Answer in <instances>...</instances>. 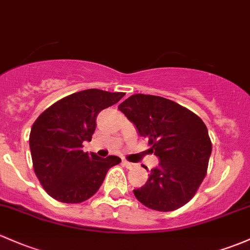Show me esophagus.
Returning <instances> with one entry per match:
<instances>
[{
  "mask_svg": "<svg viewBox=\"0 0 250 250\" xmlns=\"http://www.w3.org/2000/svg\"><path fill=\"white\" fill-rule=\"evenodd\" d=\"M123 163H124V166L127 169H133L137 167V165H135V163H132V162H128V161H123Z\"/></svg>",
  "mask_w": 250,
  "mask_h": 250,
  "instance_id": "1",
  "label": "esophagus"
}]
</instances>
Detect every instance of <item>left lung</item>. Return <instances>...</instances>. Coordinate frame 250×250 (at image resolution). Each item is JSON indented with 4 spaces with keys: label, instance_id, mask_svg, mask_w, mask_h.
<instances>
[{
    "label": "left lung",
    "instance_id": "left-lung-1",
    "mask_svg": "<svg viewBox=\"0 0 250 250\" xmlns=\"http://www.w3.org/2000/svg\"><path fill=\"white\" fill-rule=\"evenodd\" d=\"M118 108L161 161L146 184L133 189L135 197L151 210H178L194 197L208 173L212 151L208 127L188 108L162 96L133 94Z\"/></svg>",
    "mask_w": 250,
    "mask_h": 250
}]
</instances>
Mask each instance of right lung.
Segmentation results:
<instances>
[{
  "mask_svg": "<svg viewBox=\"0 0 250 250\" xmlns=\"http://www.w3.org/2000/svg\"><path fill=\"white\" fill-rule=\"evenodd\" d=\"M125 93L87 89L51 104L37 118L29 133V149L37 178L53 199L79 204L93 197L108 169L122 162L117 156L101 158L82 150L92 141L96 117L117 104Z\"/></svg>",
  "mask_w": 250,
  "mask_h": 250,
  "instance_id": "add662e5",
  "label": "right lung"
}]
</instances>
